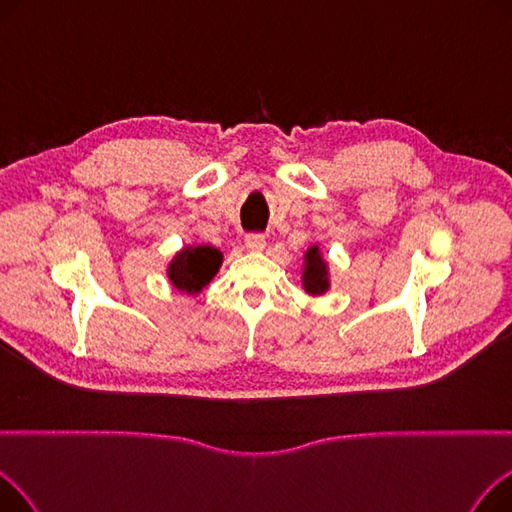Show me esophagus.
<instances>
[{
  "mask_svg": "<svg viewBox=\"0 0 512 512\" xmlns=\"http://www.w3.org/2000/svg\"><path fill=\"white\" fill-rule=\"evenodd\" d=\"M265 236L263 234H249L245 238V245L249 251H263L265 249Z\"/></svg>",
  "mask_w": 512,
  "mask_h": 512,
  "instance_id": "34e87169",
  "label": "esophagus"
}]
</instances>
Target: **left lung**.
I'll return each instance as SVG.
<instances>
[{
  "mask_svg": "<svg viewBox=\"0 0 512 512\" xmlns=\"http://www.w3.org/2000/svg\"><path fill=\"white\" fill-rule=\"evenodd\" d=\"M301 286L309 294V297H321V294H326L332 286L330 261H328L326 253L321 251L317 242L303 253Z\"/></svg>",
  "mask_w": 512,
  "mask_h": 512,
  "instance_id": "8db88e82",
  "label": "left lung"
}]
</instances>
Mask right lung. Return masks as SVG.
I'll return each instance as SVG.
<instances>
[{"mask_svg":"<svg viewBox=\"0 0 512 512\" xmlns=\"http://www.w3.org/2000/svg\"><path fill=\"white\" fill-rule=\"evenodd\" d=\"M224 263V253L211 245H184L166 265V276L172 288L186 294V297H197L203 288L215 278Z\"/></svg>","mask_w":512,"mask_h":512,"instance_id":"add662e5","label":"right lung"}]
</instances>
